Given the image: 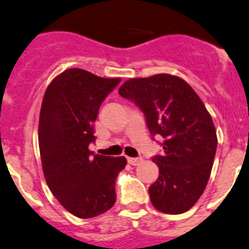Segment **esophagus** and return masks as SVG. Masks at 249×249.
<instances>
[{
  "instance_id": "obj_1",
  "label": "esophagus",
  "mask_w": 249,
  "mask_h": 249,
  "mask_svg": "<svg viewBox=\"0 0 249 249\" xmlns=\"http://www.w3.org/2000/svg\"><path fill=\"white\" fill-rule=\"evenodd\" d=\"M128 162L133 165V166H135V165H139V163L142 162V159L141 157H128Z\"/></svg>"
}]
</instances>
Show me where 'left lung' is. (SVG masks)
Masks as SVG:
<instances>
[{
    "label": "left lung",
    "instance_id": "1",
    "mask_svg": "<svg viewBox=\"0 0 249 249\" xmlns=\"http://www.w3.org/2000/svg\"><path fill=\"white\" fill-rule=\"evenodd\" d=\"M119 94L143 111L152 137H162V155L152 161L159 178L149 187L153 207L178 215L195 206L205 191L217 137L211 115L185 80L170 74L129 79Z\"/></svg>",
    "mask_w": 249,
    "mask_h": 249
}]
</instances>
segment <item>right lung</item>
I'll return each instance as SVG.
<instances>
[{
	"label": "right lung",
	"instance_id": "add662e5",
	"mask_svg": "<svg viewBox=\"0 0 249 249\" xmlns=\"http://www.w3.org/2000/svg\"><path fill=\"white\" fill-rule=\"evenodd\" d=\"M83 69H68L50 83L38 125L43 174L52 195L70 213L89 219L115 205V181L126 159L94 155L93 123L101 104L120 83Z\"/></svg>",
	"mask_w": 249,
	"mask_h": 249
}]
</instances>
